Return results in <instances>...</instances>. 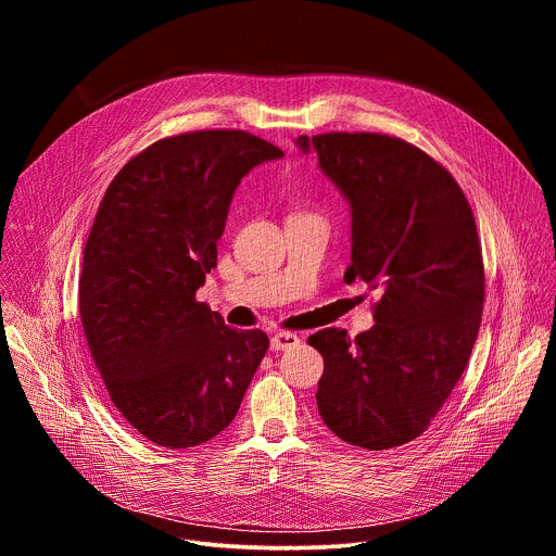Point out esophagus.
<instances>
[{
    "label": "esophagus",
    "mask_w": 556,
    "mask_h": 556,
    "mask_svg": "<svg viewBox=\"0 0 556 556\" xmlns=\"http://www.w3.org/2000/svg\"><path fill=\"white\" fill-rule=\"evenodd\" d=\"M294 345H299V337L292 332H277L270 337V350H275V352L292 350Z\"/></svg>",
    "instance_id": "34e87169"
}]
</instances>
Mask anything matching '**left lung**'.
<instances>
[{
    "mask_svg": "<svg viewBox=\"0 0 556 556\" xmlns=\"http://www.w3.org/2000/svg\"><path fill=\"white\" fill-rule=\"evenodd\" d=\"M352 208L345 283L380 292L376 326L307 337L324 356L316 405L341 440L369 451L422 435L457 384L482 324L478 226L455 178L416 144L369 131L299 136Z\"/></svg>",
    "mask_w": 556,
    "mask_h": 556,
    "instance_id": "1",
    "label": "left lung"
}]
</instances>
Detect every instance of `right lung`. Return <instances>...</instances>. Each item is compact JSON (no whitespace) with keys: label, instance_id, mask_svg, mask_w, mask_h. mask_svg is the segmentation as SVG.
<instances>
[{"label":"right lung","instance_id":"1","mask_svg":"<svg viewBox=\"0 0 556 556\" xmlns=\"http://www.w3.org/2000/svg\"><path fill=\"white\" fill-rule=\"evenodd\" d=\"M281 155L242 129L169 136L134 155L101 200L78 312L112 405L157 446L224 431L268 350L262 330L224 326L195 292L217 266L237 185Z\"/></svg>","mask_w":556,"mask_h":556}]
</instances>
